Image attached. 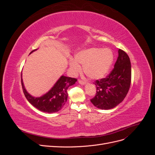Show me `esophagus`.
Instances as JSON below:
<instances>
[{
	"mask_svg": "<svg viewBox=\"0 0 155 155\" xmlns=\"http://www.w3.org/2000/svg\"><path fill=\"white\" fill-rule=\"evenodd\" d=\"M78 82H79V83H80L81 85H85V84L86 83H85V81H84L81 80V79H79V80H78Z\"/></svg>",
	"mask_w": 155,
	"mask_h": 155,
	"instance_id": "obj_1",
	"label": "esophagus"
}]
</instances>
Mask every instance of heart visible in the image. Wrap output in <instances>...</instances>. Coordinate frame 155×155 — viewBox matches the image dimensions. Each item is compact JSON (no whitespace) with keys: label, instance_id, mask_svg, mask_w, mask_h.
I'll list each match as a JSON object with an SVG mask.
<instances>
[{"label":"heart","instance_id":"b5f03b06","mask_svg":"<svg viewBox=\"0 0 155 155\" xmlns=\"http://www.w3.org/2000/svg\"><path fill=\"white\" fill-rule=\"evenodd\" d=\"M114 55L109 48H91L78 52L75 61H70V65L74 72L80 70L79 64L83 66V71L92 79L104 78L109 71L113 62Z\"/></svg>","mask_w":155,"mask_h":155}]
</instances>
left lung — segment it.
<instances>
[{
	"label": "left lung",
	"mask_w": 155,
	"mask_h": 155,
	"mask_svg": "<svg viewBox=\"0 0 155 155\" xmlns=\"http://www.w3.org/2000/svg\"><path fill=\"white\" fill-rule=\"evenodd\" d=\"M131 82V65L128 55L119 49L114 68L108 76L94 83L95 96L91 100L98 109H110L122 101L129 92Z\"/></svg>",
	"instance_id": "left-lung-1"
}]
</instances>
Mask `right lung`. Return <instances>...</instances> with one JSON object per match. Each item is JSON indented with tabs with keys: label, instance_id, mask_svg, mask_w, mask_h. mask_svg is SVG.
<instances>
[{
	"label": "right lung",
	"instance_id": "add662e5",
	"mask_svg": "<svg viewBox=\"0 0 155 155\" xmlns=\"http://www.w3.org/2000/svg\"><path fill=\"white\" fill-rule=\"evenodd\" d=\"M36 50H32L30 54ZM22 76V75H21ZM22 77V76H21ZM77 81V79L62 76L55 83L54 86L43 96L35 97L27 92L21 78L23 92L30 104L41 111L53 113L61 110L67 101L68 88Z\"/></svg>",
	"mask_w": 155,
	"mask_h": 155
}]
</instances>
